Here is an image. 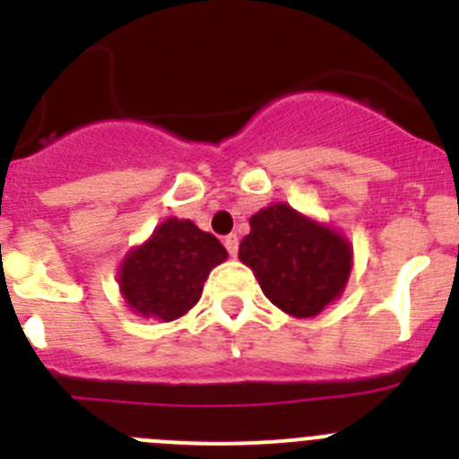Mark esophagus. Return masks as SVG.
Segmentation results:
<instances>
[{
    "instance_id": "34e87169",
    "label": "esophagus",
    "mask_w": 459,
    "mask_h": 459,
    "mask_svg": "<svg viewBox=\"0 0 459 459\" xmlns=\"http://www.w3.org/2000/svg\"><path fill=\"white\" fill-rule=\"evenodd\" d=\"M222 243H225L227 253L232 255V257H237V253H238V237H237V234H227V237L222 238Z\"/></svg>"
}]
</instances>
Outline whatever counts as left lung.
<instances>
[{
  "instance_id": "8db88e82",
  "label": "left lung",
  "mask_w": 459,
  "mask_h": 459,
  "mask_svg": "<svg viewBox=\"0 0 459 459\" xmlns=\"http://www.w3.org/2000/svg\"><path fill=\"white\" fill-rule=\"evenodd\" d=\"M271 303L294 317H315L338 299L351 271L350 243L287 204L250 218V234L238 246Z\"/></svg>"
}]
</instances>
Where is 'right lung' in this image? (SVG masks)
<instances>
[{
  "label": "right lung",
  "mask_w": 459,
  "mask_h": 459,
  "mask_svg": "<svg viewBox=\"0 0 459 459\" xmlns=\"http://www.w3.org/2000/svg\"><path fill=\"white\" fill-rule=\"evenodd\" d=\"M227 250L190 221L168 218L121 266V291L142 317L177 319L200 301L204 280Z\"/></svg>",
  "instance_id": "1"
}]
</instances>
